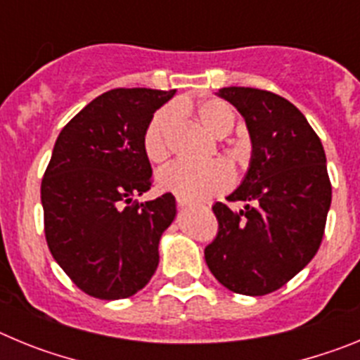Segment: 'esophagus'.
I'll list each match as a JSON object with an SVG mask.
<instances>
[{
  "label": "esophagus",
  "instance_id": "obj_1",
  "mask_svg": "<svg viewBox=\"0 0 360 360\" xmlns=\"http://www.w3.org/2000/svg\"><path fill=\"white\" fill-rule=\"evenodd\" d=\"M176 205H178V209H186L187 205H189V203H187L186 200H180V198H178V200H176Z\"/></svg>",
  "mask_w": 360,
  "mask_h": 360
}]
</instances>
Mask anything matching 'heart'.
I'll return each mask as SVG.
<instances>
[{
  "mask_svg": "<svg viewBox=\"0 0 360 360\" xmlns=\"http://www.w3.org/2000/svg\"><path fill=\"white\" fill-rule=\"evenodd\" d=\"M189 108V104H184ZM196 115L203 128L218 139H224L234 128V111L224 101L207 98L196 106ZM178 120L176 106H164L153 115L144 131V153L151 162H164L169 157L171 136ZM234 182L231 165L224 160L207 164L174 162L158 171L157 186L162 193H169L186 202H198L224 193Z\"/></svg>",
  "mask_w": 360,
  "mask_h": 360,
  "instance_id": "1",
  "label": "heart"
}]
</instances>
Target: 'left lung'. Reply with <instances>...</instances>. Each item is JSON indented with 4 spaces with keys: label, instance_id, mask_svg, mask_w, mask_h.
<instances>
[{
    "label": "left lung",
    "instance_id": "8db88e82",
    "mask_svg": "<svg viewBox=\"0 0 360 360\" xmlns=\"http://www.w3.org/2000/svg\"><path fill=\"white\" fill-rule=\"evenodd\" d=\"M243 117L252 153L243 180L212 205L218 232L205 263L225 288L243 295L278 290L316 256L332 203L326 155L307 117L287 98L256 88L216 91Z\"/></svg>",
    "mask_w": 360,
    "mask_h": 360
}]
</instances>
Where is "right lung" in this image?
<instances>
[{"label": "right lung", "mask_w": 360, "mask_h": 360, "mask_svg": "<svg viewBox=\"0 0 360 360\" xmlns=\"http://www.w3.org/2000/svg\"><path fill=\"white\" fill-rule=\"evenodd\" d=\"M174 90L117 88L98 95L57 136L41 184L44 234L75 285L106 301L146 287L158 243L176 214L174 196L139 202L151 186L144 131Z\"/></svg>", "instance_id": "1"}]
</instances>
